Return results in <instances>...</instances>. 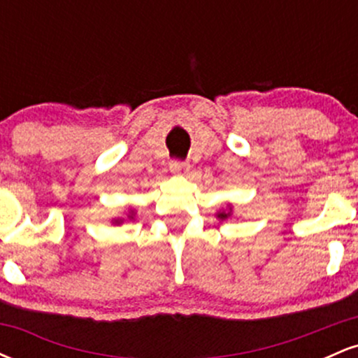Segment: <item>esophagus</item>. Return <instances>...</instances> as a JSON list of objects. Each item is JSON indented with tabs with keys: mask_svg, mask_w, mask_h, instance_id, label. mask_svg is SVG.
I'll return each instance as SVG.
<instances>
[{
	"mask_svg": "<svg viewBox=\"0 0 358 358\" xmlns=\"http://www.w3.org/2000/svg\"><path fill=\"white\" fill-rule=\"evenodd\" d=\"M170 170L173 171V173L185 175L188 173V170H190V163L182 162V159H173V162L170 163Z\"/></svg>",
	"mask_w": 358,
	"mask_h": 358,
	"instance_id": "34e87169",
	"label": "esophagus"
}]
</instances>
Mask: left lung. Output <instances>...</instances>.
<instances>
[{"label": "left lung", "instance_id": "obj_1", "mask_svg": "<svg viewBox=\"0 0 358 358\" xmlns=\"http://www.w3.org/2000/svg\"><path fill=\"white\" fill-rule=\"evenodd\" d=\"M227 215H229V213H225V212L219 213V217H220V219H227Z\"/></svg>", "mask_w": 358, "mask_h": 358}]
</instances>
